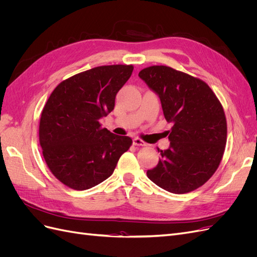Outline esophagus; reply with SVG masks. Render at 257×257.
I'll return each mask as SVG.
<instances>
[{
  "label": "esophagus",
  "instance_id": "obj_1",
  "mask_svg": "<svg viewBox=\"0 0 257 257\" xmlns=\"http://www.w3.org/2000/svg\"><path fill=\"white\" fill-rule=\"evenodd\" d=\"M133 144L135 146H147V144L144 141H142L141 138H137V137L133 139Z\"/></svg>",
  "mask_w": 257,
  "mask_h": 257
}]
</instances>
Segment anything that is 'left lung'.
I'll use <instances>...</instances> for the list:
<instances>
[{
  "label": "left lung",
  "mask_w": 257,
  "mask_h": 257,
  "mask_svg": "<svg viewBox=\"0 0 257 257\" xmlns=\"http://www.w3.org/2000/svg\"><path fill=\"white\" fill-rule=\"evenodd\" d=\"M138 76L159 95L170 146L160 150L159 164L147 172L160 188L184 194L205 184L219 167L227 138L223 107L209 85L189 74L154 65Z\"/></svg>",
  "instance_id": "obj_1"
}]
</instances>
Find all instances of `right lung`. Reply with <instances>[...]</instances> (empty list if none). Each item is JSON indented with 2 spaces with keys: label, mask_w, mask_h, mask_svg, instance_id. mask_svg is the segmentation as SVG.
<instances>
[{
  "label": "right lung",
  "mask_w": 257,
  "mask_h": 257,
  "mask_svg": "<svg viewBox=\"0 0 257 257\" xmlns=\"http://www.w3.org/2000/svg\"><path fill=\"white\" fill-rule=\"evenodd\" d=\"M133 69V65H104L76 74L59 83L44 106L40 121L44 159L68 188L83 191L103 182L132 146V138L103 128L99 119L113 110L116 93Z\"/></svg>",
  "instance_id": "add662e5"
}]
</instances>
